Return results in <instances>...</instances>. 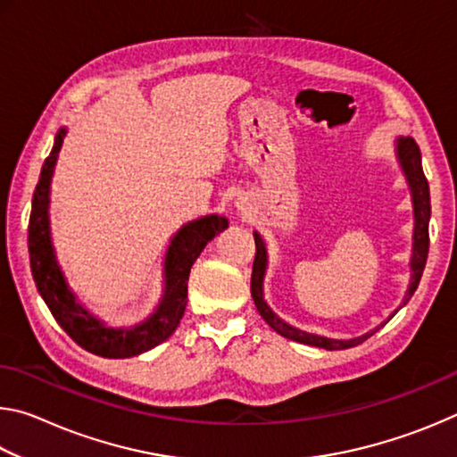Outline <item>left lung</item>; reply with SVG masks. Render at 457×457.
Returning <instances> with one entry per match:
<instances>
[{
  "instance_id": "8db88e82",
  "label": "left lung",
  "mask_w": 457,
  "mask_h": 457,
  "mask_svg": "<svg viewBox=\"0 0 457 457\" xmlns=\"http://www.w3.org/2000/svg\"><path fill=\"white\" fill-rule=\"evenodd\" d=\"M395 157L399 161L401 171H403V175H405L409 191H411V204H413V247H411V262H409V268H411V280H409L403 303H401V306H399V308H403L409 303V298L413 296L417 286H420L425 262H428L431 204H429V185H428V179H425L423 167H421V151L411 137L397 138ZM253 239H256V258H253V268H252V298H253V303H256V308H258L262 319H264L270 327L278 332V335H282L290 340H296V343H303V345L319 346V349L340 351V349H351V346L361 345L362 340L373 337L375 332L385 324L383 322L381 327H377L375 330H369V332H365V335L354 337V338H330L324 335H314V332H306L303 328H296L286 320H282L280 316H278L264 300V278H266V270H268L266 242H264V237L258 234V231H253ZM395 312H393L391 316H395Z\"/></svg>"
}]
</instances>
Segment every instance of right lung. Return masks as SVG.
Here are the masks:
<instances>
[{
	"mask_svg": "<svg viewBox=\"0 0 457 457\" xmlns=\"http://www.w3.org/2000/svg\"><path fill=\"white\" fill-rule=\"evenodd\" d=\"M66 133V127L56 133L52 153L44 161L40 181L36 185L32 199L28 247L34 282L54 319L84 351L104 359L137 357L163 343L179 327L185 306H187V280L193 262L199 258L207 242H212L220 231L228 228V220L223 215L212 213L177 229L165 252L163 294H161L159 304L145 320L133 327H108L104 320H100L96 314L80 304L76 292L68 286L52 242L50 187Z\"/></svg>",
	"mask_w": 457,
	"mask_h": 457,
	"instance_id": "1",
	"label": "right lung"
}]
</instances>
